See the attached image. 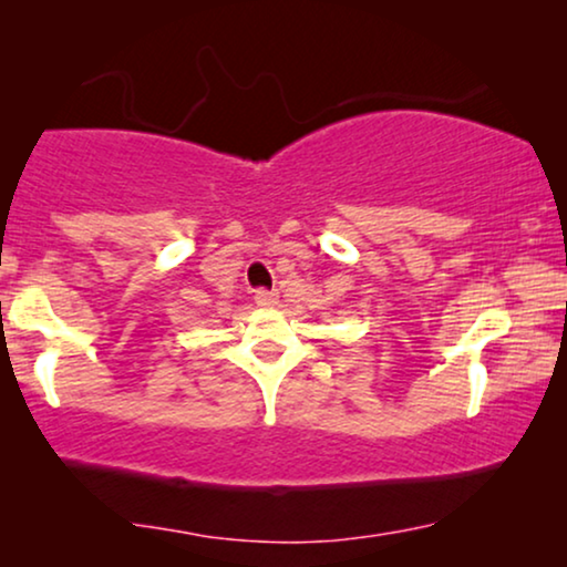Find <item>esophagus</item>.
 Returning a JSON list of instances; mask_svg holds the SVG:
<instances>
[{
	"mask_svg": "<svg viewBox=\"0 0 567 567\" xmlns=\"http://www.w3.org/2000/svg\"><path fill=\"white\" fill-rule=\"evenodd\" d=\"M254 300H256V306H261V308H271V306H277V303H279V296H277L275 290H256Z\"/></svg>",
	"mask_w": 567,
	"mask_h": 567,
	"instance_id": "obj_1",
	"label": "esophagus"
}]
</instances>
